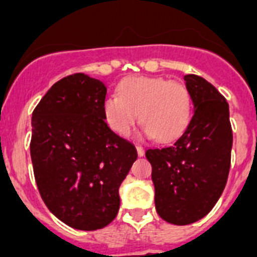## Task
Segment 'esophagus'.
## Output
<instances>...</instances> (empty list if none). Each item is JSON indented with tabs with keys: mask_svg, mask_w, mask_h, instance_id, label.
I'll return each instance as SVG.
<instances>
[{
	"mask_svg": "<svg viewBox=\"0 0 257 257\" xmlns=\"http://www.w3.org/2000/svg\"><path fill=\"white\" fill-rule=\"evenodd\" d=\"M136 149H137V155H139V156H144L145 155V149L143 148V147H141V145H136Z\"/></svg>",
	"mask_w": 257,
	"mask_h": 257,
	"instance_id": "1",
	"label": "esophagus"
}]
</instances>
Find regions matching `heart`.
Returning <instances> with one entry per match:
<instances>
[{
  "label": "heart",
  "mask_w": 257,
  "mask_h": 257,
  "mask_svg": "<svg viewBox=\"0 0 257 257\" xmlns=\"http://www.w3.org/2000/svg\"><path fill=\"white\" fill-rule=\"evenodd\" d=\"M148 136L161 143L179 139L191 122L192 100L184 84L160 76H128L117 85V94L102 102V116L113 132L126 136L137 120Z\"/></svg>",
  "instance_id": "heart-1"
}]
</instances>
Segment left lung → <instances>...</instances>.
<instances>
[{
    "label": "left lung",
    "instance_id": "1",
    "mask_svg": "<svg viewBox=\"0 0 257 257\" xmlns=\"http://www.w3.org/2000/svg\"><path fill=\"white\" fill-rule=\"evenodd\" d=\"M184 80L195 106L187 131L169 147L145 152L157 213L176 225L195 223L215 207L227 184L232 149L225 98L200 76Z\"/></svg>",
    "mask_w": 257,
    "mask_h": 257
}]
</instances>
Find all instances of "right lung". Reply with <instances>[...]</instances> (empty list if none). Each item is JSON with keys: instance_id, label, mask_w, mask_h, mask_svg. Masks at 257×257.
Segmentation results:
<instances>
[{"instance_id": "right-lung-1", "label": "right lung", "mask_w": 257, "mask_h": 257, "mask_svg": "<svg viewBox=\"0 0 257 257\" xmlns=\"http://www.w3.org/2000/svg\"><path fill=\"white\" fill-rule=\"evenodd\" d=\"M106 86L88 74L61 78L32 116L30 157L44 203L81 231L106 227L120 208V188L137 159L132 143L102 116Z\"/></svg>"}]
</instances>
